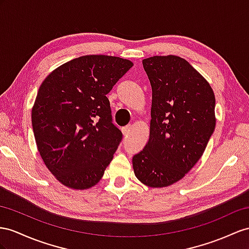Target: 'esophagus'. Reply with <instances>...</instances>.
<instances>
[{
	"label": "esophagus",
	"mask_w": 249,
	"mask_h": 249,
	"mask_svg": "<svg viewBox=\"0 0 249 249\" xmlns=\"http://www.w3.org/2000/svg\"><path fill=\"white\" fill-rule=\"evenodd\" d=\"M122 133L124 136H127L129 133V131H130V125H127V126H124V127H122Z\"/></svg>",
	"instance_id": "esophagus-1"
}]
</instances>
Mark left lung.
Returning <instances> with one entry per match:
<instances>
[{
  "label": "left lung",
  "instance_id": "left-lung-1",
  "mask_svg": "<svg viewBox=\"0 0 249 249\" xmlns=\"http://www.w3.org/2000/svg\"><path fill=\"white\" fill-rule=\"evenodd\" d=\"M152 89L149 140L133 156L139 181L154 188L180 181L200 160L215 127V98L203 75L178 55L143 60Z\"/></svg>",
  "mask_w": 249,
  "mask_h": 249
}]
</instances>
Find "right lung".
I'll list each match as a JSON object with an SVG mask.
<instances>
[{
	"instance_id": "right-lung-1",
	"label": "right lung",
	"mask_w": 249,
	"mask_h": 249,
	"mask_svg": "<svg viewBox=\"0 0 249 249\" xmlns=\"http://www.w3.org/2000/svg\"><path fill=\"white\" fill-rule=\"evenodd\" d=\"M119 56L90 54L55 68L43 81L31 110L37 150L64 186L99 183L122 140L106 94L132 67Z\"/></svg>"
}]
</instances>
